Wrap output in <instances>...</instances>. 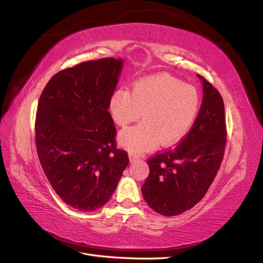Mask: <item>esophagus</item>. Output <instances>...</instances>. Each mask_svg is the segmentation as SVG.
<instances>
[{
  "label": "esophagus",
  "instance_id": "1",
  "mask_svg": "<svg viewBox=\"0 0 263 263\" xmlns=\"http://www.w3.org/2000/svg\"><path fill=\"white\" fill-rule=\"evenodd\" d=\"M139 159V157L137 156V155H135V154H133V153H129V161H130V163H133V162H135V161H137Z\"/></svg>",
  "mask_w": 263,
  "mask_h": 263
}]
</instances>
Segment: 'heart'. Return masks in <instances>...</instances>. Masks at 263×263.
<instances>
[{
  "mask_svg": "<svg viewBox=\"0 0 263 263\" xmlns=\"http://www.w3.org/2000/svg\"><path fill=\"white\" fill-rule=\"evenodd\" d=\"M109 112L118 126L139 119L143 122L119 134L121 146L135 153L149 151L157 144L168 146L189 132L200 108L195 86L168 74L137 80L130 92L118 89L109 98Z\"/></svg>",
  "mask_w": 263,
  "mask_h": 263,
  "instance_id": "heart-1",
  "label": "heart"
}]
</instances>
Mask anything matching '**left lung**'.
<instances>
[{"label": "left lung", "instance_id": "left-lung-1", "mask_svg": "<svg viewBox=\"0 0 263 263\" xmlns=\"http://www.w3.org/2000/svg\"><path fill=\"white\" fill-rule=\"evenodd\" d=\"M202 103L188 135L174 148L147 161L149 174L142 194L154 212L176 216L206 195L223 161L226 145L225 109L219 92L198 74Z\"/></svg>", "mask_w": 263, "mask_h": 263}]
</instances>
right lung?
<instances>
[{"instance_id":"right-lung-1","label":"right lung","mask_w":263,"mask_h":263,"mask_svg":"<svg viewBox=\"0 0 263 263\" xmlns=\"http://www.w3.org/2000/svg\"><path fill=\"white\" fill-rule=\"evenodd\" d=\"M124 61L101 58L64 69L40 96L36 146L40 164L61 199L80 212H95L115 192L128 155L116 147L108 112Z\"/></svg>"}]
</instances>
